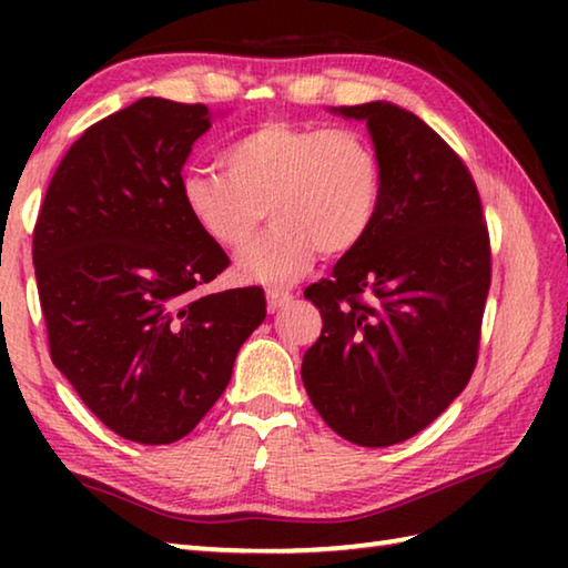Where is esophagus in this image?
I'll return each instance as SVG.
<instances>
[{
  "label": "esophagus",
  "mask_w": 568,
  "mask_h": 568,
  "mask_svg": "<svg viewBox=\"0 0 568 568\" xmlns=\"http://www.w3.org/2000/svg\"><path fill=\"white\" fill-rule=\"evenodd\" d=\"M291 301H293V295L287 291H267V311L271 313L281 311V307H285V305H291Z\"/></svg>",
  "instance_id": "esophagus-1"
}]
</instances>
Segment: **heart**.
<instances>
[{
	"instance_id": "b5f03b06",
	"label": "heart",
	"mask_w": 568,
	"mask_h": 568,
	"mask_svg": "<svg viewBox=\"0 0 568 568\" xmlns=\"http://www.w3.org/2000/svg\"><path fill=\"white\" fill-rule=\"evenodd\" d=\"M225 175L185 172L180 197L200 233L225 253L253 245L265 213L275 227L240 271L265 285H291L313 263L363 243L378 217L383 162L355 128L265 120L223 152Z\"/></svg>"
}]
</instances>
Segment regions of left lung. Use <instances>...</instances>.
Returning <instances> with one entry per match:
<instances>
[{
    "label": "left lung",
    "instance_id": "obj_1",
    "mask_svg": "<svg viewBox=\"0 0 568 568\" xmlns=\"http://www.w3.org/2000/svg\"><path fill=\"white\" fill-rule=\"evenodd\" d=\"M383 162L378 217L331 277L305 287L323 331L303 355L307 398L335 434L400 444L444 413L478 361L491 240L458 152L388 102L343 104Z\"/></svg>",
    "mask_w": 568,
    "mask_h": 568
}]
</instances>
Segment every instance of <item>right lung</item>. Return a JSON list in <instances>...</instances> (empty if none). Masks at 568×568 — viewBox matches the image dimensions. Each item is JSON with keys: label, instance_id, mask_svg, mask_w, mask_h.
Wrapping results in <instances>:
<instances>
[{"label": "right lung", "instance_id": "add662e5", "mask_svg": "<svg viewBox=\"0 0 568 568\" xmlns=\"http://www.w3.org/2000/svg\"><path fill=\"white\" fill-rule=\"evenodd\" d=\"M207 128L205 104L162 98L94 122L57 165L34 223L52 363L134 444L187 436L265 321L257 285L197 293L230 265L180 197L182 165Z\"/></svg>", "mask_w": 568, "mask_h": 568}]
</instances>
